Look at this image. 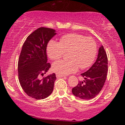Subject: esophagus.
<instances>
[{
  "instance_id": "1",
  "label": "esophagus",
  "mask_w": 125,
  "mask_h": 125,
  "mask_svg": "<svg viewBox=\"0 0 125 125\" xmlns=\"http://www.w3.org/2000/svg\"><path fill=\"white\" fill-rule=\"evenodd\" d=\"M64 75H62V74H56V77H64Z\"/></svg>"
}]
</instances>
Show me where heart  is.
I'll use <instances>...</instances> for the list:
<instances>
[{
	"label": "heart",
	"mask_w": 125,
	"mask_h": 125,
	"mask_svg": "<svg viewBox=\"0 0 125 125\" xmlns=\"http://www.w3.org/2000/svg\"><path fill=\"white\" fill-rule=\"evenodd\" d=\"M97 44L94 39L78 33H69L60 39L59 43L51 41L47 46V53L51 59L57 61L67 52V61H59L52 64L57 74L65 75L89 67L94 63L97 54Z\"/></svg>",
	"instance_id": "heart-1"
}]
</instances>
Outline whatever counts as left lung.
Listing matches in <instances>:
<instances>
[{"instance_id":"8db88e82","label":"left lung","mask_w":125,"mask_h":125,"mask_svg":"<svg viewBox=\"0 0 125 125\" xmlns=\"http://www.w3.org/2000/svg\"><path fill=\"white\" fill-rule=\"evenodd\" d=\"M97 58L88 71L81 74L83 81H79L72 89V94L82 99H91L97 95L104 86L107 72V57L103 46L99 48Z\"/></svg>"}]
</instances>
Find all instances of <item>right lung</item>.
Masks as SVG:
<instances>
[{"mask_svg": "<svg viewBox=\"0 0 125 125\" xmlns=\"http://www.w3.org/2000/svg\"><path fill=\"white\" fill-rule=\"evenodd\" d=\"M56 34L55 30L39 28L27 38L18 61L19 81L24 92L35 99H43L52 93L56 77L52 73L41 78L51 67L46 48Z\"/></svg>", "mask_w": 125, "mask_h": 125, "instance_id": "obj_1", "label": "right lung"}]
</instances>
